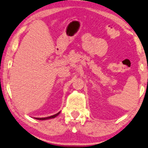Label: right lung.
Listing matches in <instances>:
<instances>
[{"label": "right lung", "mask_w": 148, "mask_h": 148, "mask_svg": "<svg viewBox=\"0 0 148 148\" xmlns=\"http://www.w3.org/2000/svg\"><path fill=\"white\" fill-rule=\"evenodd\" d=\"M60 112H58V114L53 115V116H49V117H46V118H35L34 119H36V120H48V119H51V118H55V117H56L58 115L60 114Z\"/></svg>", "instance_id": "obj_1"}]
</instances>
